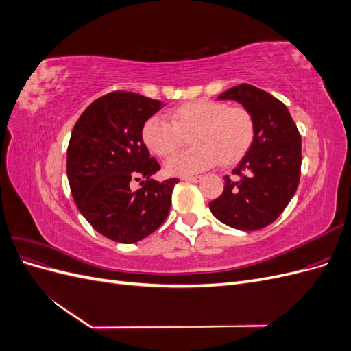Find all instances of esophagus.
<instances>
[{
    "label": "esophagus",
    "mask_w": 351,
    "mask_h": 351,
    "mask_svg": "<svg viewBox=\"0 0 351 351\" xmlns=\"http://www.w3.org/2000/svg\"><path fill=\"white\" fill-rule=\"evenodd\" d=\"M182 180H184V182H192V183H197V182H200V180H202V177H200V176H195V177H190V176H186V177H183Z\"/></svg>",
    "instance_id": "obj_1"
}]
</instances>
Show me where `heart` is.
Returning a JSON list of instances; mask_svg holds the SVG:
<instances>
[{
	"label": "heart",
	"mask_w": 351,
	"mask_h": 351,
	"mask_svg": "<svg viewBox=\"0 0 351 351\" xmlns=\"http://www.w3.org/2000/svg\"><path fill=\"white\" fill-rule=\"evenodd\" d=\"M193 147L168 159L169 176H193L214 167L237 162L249 151L254 139V120L243 107H230L214 99H195L169 112V121L151 115L142 125L143 145L152 154L167 158L180 143V133H189Z\"/></svg>",
	"instance_id": "obj_1"
}]
</instances>
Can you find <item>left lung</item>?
I'll return each mask as SVG.
<instances>
[{"label": "left lung", "instance_id": "1", "mask_svg": "<svg viewBox=\"0 0 351 351\" xmlns=\"http://www.w3.org/2000/svg\"><path fill=\"white\" fill-rule=\"evenodd\" d=\"M218 99L237 101L252 114L254 139L209 209L228 227L261 230L282 214L299 186L302 137L285 105L256 86L241 83Z\"/></svg>", "mask_w": 351, "mask_h": 351}]
</instances>
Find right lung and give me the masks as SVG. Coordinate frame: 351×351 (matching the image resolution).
<instances>
[{"label": "right lung", "mask_w": 351, "mask_h": 351, "mask_svg": "<svg viewBox=\"0 0 351 351\" xmlns=\"http://www.w3.org/2000/svg\"><path fill=\"white\" fill-rule=\"evenodd\" d=\"M161 108V101L117 90L93 101L73 127L67 149L71 195L89 224L110 240L129 244L147 237L171 208L178 178H151L161 167L141 137L146 119ZM133 181L143 187L132 191Z\"/></svg>", "instance_id": "add662e5"}]
</instances>
